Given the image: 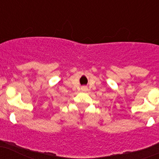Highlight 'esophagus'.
I'll return each mask as SVG.
<instances>
[{
	"instance_id": "34e87169",
	"label": "esophagus",
	"mask_w": 159,
	"mask_h": 159,
	"mask_svg": "<svg viewBox=\"0 0 159 159\" xmlns=\"http://www.w3.org/2000/svg\"><path fill=\"white\" fill-rule=\"evenodd\" d=\"M86 89H87V87H82V90H86Z\"/></svg>"
}]
</instances>
